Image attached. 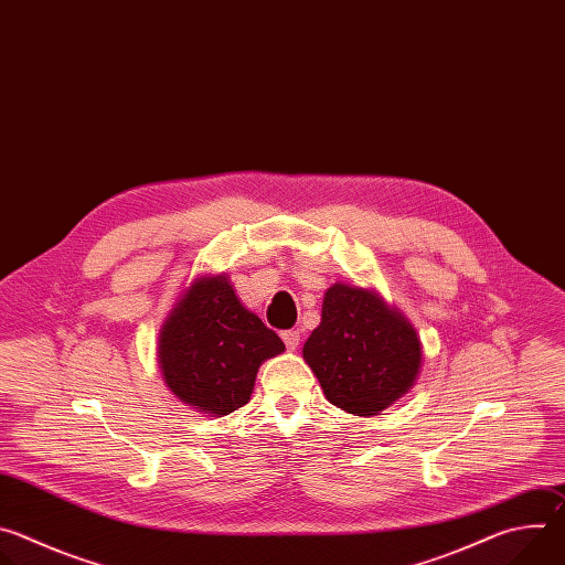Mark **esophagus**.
I'll return each mask as SVG.
<instances>
[{"instance_id":"1","label":"esophagus","mask_w":565,"mask_h":565,"mask_svg":"<svg viewBox=\"0 0 565 565\" xmlns=\"http://www.w3.org/2000/svg\"><path fill=\"white\" fill-rule=\"evenodd\" d=\"M299 338H301L299 331H284V333H281V340H284V344H286L288 351H297Z\"/></svg>"}]
</instances>
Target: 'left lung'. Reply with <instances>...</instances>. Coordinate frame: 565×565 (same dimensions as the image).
Instances as JSON below:
<instances>
[{
    "mask_svg": "<svg viewBox=\"0 0 565 565\" xmlns=\"http://www.w3.org/2000/svg\"><path fill=\"white\" fill-rule=\"evenodd\" d=\"M303 360L331 405L375 416L414 386L423 347L412 321L377 292L333 284L319 327L303 344Z\"/></svg>",
    "mask_w": 565,
    "mask_h": 565,
    "instance_id": "8db88e82",
    "label": "left lung"
}]
</instances>
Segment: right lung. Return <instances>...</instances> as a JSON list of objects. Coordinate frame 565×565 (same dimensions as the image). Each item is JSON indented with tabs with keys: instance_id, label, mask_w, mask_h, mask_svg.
Masks as SVG:
<instances>
[{
	"instance_id": "obj_1",
	"label": "right lung",
	"mask_w": 565,
	"mask_h": 565,
	"mask_svg": "<svg viewBox=\"0 0 565 565\" xmlns=\"http://www.w3.org/2000/svg\"><path fill=\"white\" fill-rule=\"evenodd\" d=\"M284 349L227 277L214 275L194 279L172 308L158 335V364L181 402L221 418L246 405L262 362Z\"/></svg>"
}]
</instances>
